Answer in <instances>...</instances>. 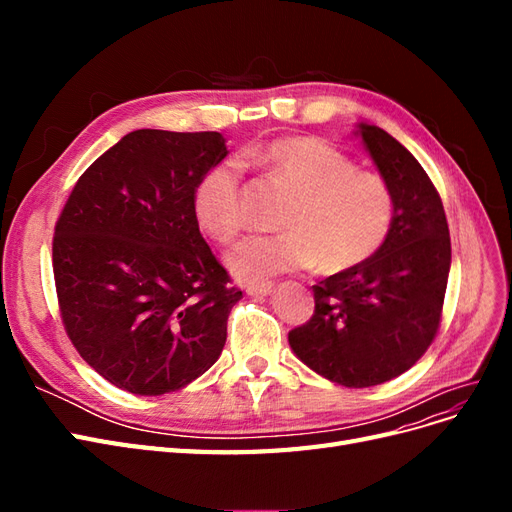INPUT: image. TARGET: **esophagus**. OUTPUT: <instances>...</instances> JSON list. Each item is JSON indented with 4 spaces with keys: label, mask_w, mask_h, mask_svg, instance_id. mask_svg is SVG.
<instances>
[{
    "label": "esophagus",
    "mask_w": 512,
    "mask_h": 512,
    "mask_svg": "<svg viewBox=\"0 0 512 512\" xmlns=\"http://www.w3.org/2000/svg\"><path fill=\"white\" fill-rule=\"evenodd\" d=\"M247 294H252V297H267V294L273 292V284L271 282H262V284H252L245 288Z\"/></svg>",
    "instance_id": "esophagus-1"
}]
</instances>
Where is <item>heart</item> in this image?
Wrapping results in <instances>:
<instances>
[{
    "label": "heart",
    "mask_w": 512,
    "mask_h": 512,
    "mask_svg": "<svg viewBox=\"0 0 512 512\" xmlns=\"http://www.w3.org/2000/svg\"><path fill=\"white\" fill-rule=\"evenodd\" d=\"M256 164L292 194L275 237H247L226 254V265L243 282L316 267L337 275L361 267L389 237L393 194L378 175L359 173L339 149L318 138H277L252 153ZM243 170L220 162L200 177L192 196L198 226L228 243L243 226Z\"/></svg>",
    "instance_id": "1"
}]
</instances>
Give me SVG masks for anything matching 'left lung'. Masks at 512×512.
Wrapping results in <instances>:
<instances>
[{
  "mask_svg": "<svg viewBox=\"0 0 512 512\" xmlns=\"http://www.w3.org/2000/svg\"><path fill=\"white\" fill-rule=\"evenodd\" d=\"M354 134L393 194L389 237L361 267L312 286L314 316L288 342L322 378L365 389L404 374L436 337L451 237L440 194L412 153L369 123Z\"/></svg>",
  "mask_w": 512,
  "mask_h": 512,
  "instance_id": "1",
  "label": "left lung"
}]
</instances>
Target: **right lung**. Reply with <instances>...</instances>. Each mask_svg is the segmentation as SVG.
Here are the masks:
<instances>
[{
    "label": "right lung",
    "instance_id": "1",
    "mask_svg": "<svg viewBox=\"0 0 512 512\" xmlns=\"http://www.w3.org/2000/svg\"><path fill=\"white\" fill-rule=\"evenodd\" d=\"M226 156L220 132H130L85 170L59 215L61 320L117 389L173 393L220 359L243 294L200 235L192 196Z\"/></svg>",
    "mask_w": 512,
    "mask_h": 512
}]
</instances>
